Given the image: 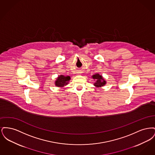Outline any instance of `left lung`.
Listing matches in <instances>:
<instances>
[{
  "instance_id": "8db88e82",
  "label": "left lung",
  "mask_w": 155,
  "mask_h": 155,
  "mask_svg": "<svg viewBox=\"0 0 155 155\" xmlns=\"http://www.w3.org/2000/svg\"><path fill=\"white\" fill-rule=\"evenodd\" d=\"M93 79L95 80L96 82H95L94 85L96 86L97 87H103L104 85L106 84V81L104 80L103 77L102 75H100L99 74H95L92 76Z\"/></svg>"
}]
</instances>
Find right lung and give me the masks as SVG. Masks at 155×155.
Wrapping results in <instances>:
<instances>
[{
	"label": "right lung",
	"mask_w": 155,
	"mask_h": 155,
	"mask_svg": "<svg viewBox=\"0 0 155 155\" xmlns=\"http://www.w3.org/2000/svg\"><path fill=\"white\" fill-rule=\"evenodd\" d=\"M70 80V77L69 76L65 77L63 75H61L57 78V80L55 82V85L56 86L59 87H64L68 83V82Z\"/></svg>",
	"instance_id": "1"
}]
</instances>
